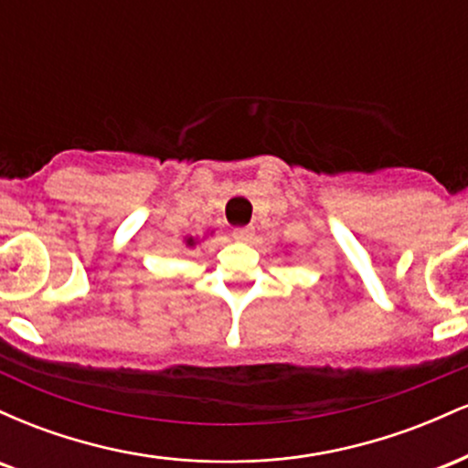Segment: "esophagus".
<instances>
[{
    "label": "esophagus",
    "mask_w": 468,
    "mask_h": 468,
    "mask_svg": "<svg viewBox=\"0 0 468 468\" xmlns=\"http://www.w3.org/2000/svg\"><path fill=\"white\" fill-rule=\"evenodd\" d=\"M252 235H255V229L252 227H239L233 230V238L239 239V241H250Z\"/></svg>",
    "instance_id": "obj_1"
}]
</instances>
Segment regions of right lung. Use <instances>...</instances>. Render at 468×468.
Listing matches in <instances>:
<instances>
[{
	"instance_id": "add662e5",
	"label": "right lung",
	"mask_w": 468,
	"mask_h": 468,
	"mask_svg": "<svg viewBox=\"0 0 468 468\" xmlns=\"http://www.w3.org/2000/svg\"><path fill=\"white\" fill-rule=\"evenodd\" d=\"M186 244H189V246H193V244H196V241H193V239H186Z\"/></svg>"
}]
</instances>
